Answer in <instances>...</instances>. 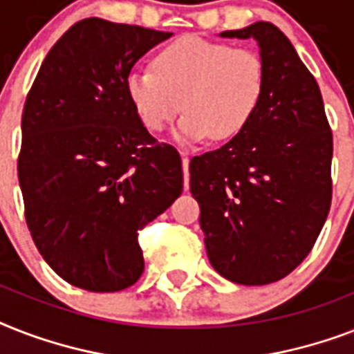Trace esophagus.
Segmentation results:
<instances>
[{
  "mask_svg": "<svg viewBox=\"0 0 354 354\" xmlns=\"http://www.w3.org/2000/svg\"><path fill=\"white\" fill-rule=\"evenodd\" d=\"M182 165H183V185L185 189H189V158L183 154L182 158Z\"/></svg>",
  "mask_w": 354,
  "mask_h": 354,
  "instance_id": "1",
  "label": "esophagus"
}]
</instances>
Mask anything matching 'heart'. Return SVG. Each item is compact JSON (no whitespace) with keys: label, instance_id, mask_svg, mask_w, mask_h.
<instances>
[{"label":"heart","instance_id":"b5f03b06","mask_svg":"<svg viewBox=\"0 0 354 354\" xmlns=\"http://www.w3.org/2000/svg\"><path fill=\"white\" fill-rule=\"evenodd\" d=\"M152 69L128 75V99L150 132H161L183 110L174 132L182 143L236 138L257 113L266 86L257 53L196 36L161 49Z\"/></svg>","mask_w":354,"mask_h":354}]
</instances>
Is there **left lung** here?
I'll list each match as a JSON object with an SVG mask.
<instances>
[{
  "label": "left lung",
  "instance_id": "obj_1",
  "mask_svg": "<svg viewBox=\"0 0 354 354\" xmlns=\"http://www.w3.org/2000/svg\"><path fill=\"white\" fill-rule=\"evenodd\" d=\"M221 36L257 41L266 86L236 138L191 160V193L211 266L239 285H268L307 257L327 221L333 132L318 82L274 24Z\"/></svg>",
  "mask_w": 354,
  "mask_h": 354
}]
</instances>
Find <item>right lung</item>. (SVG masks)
<instances>
[{"instance_id":"right-lung-1","label":"right lung","mask_w":354,"mask_h":354,"mask_svg":"<svg viewBox=\"0 0 354 354\" xmlns=\"http://www.w3.org/2000/svg\"><path fill=\"white\" fill-rule=\"evenodd\" d=\"M172 32L80 19L47 53L21 115L18 180L46 263L90 292L132 286L145 268L139 230L182 194V158L158 143L127 77Z\"/></svg>"}]
</instances>
